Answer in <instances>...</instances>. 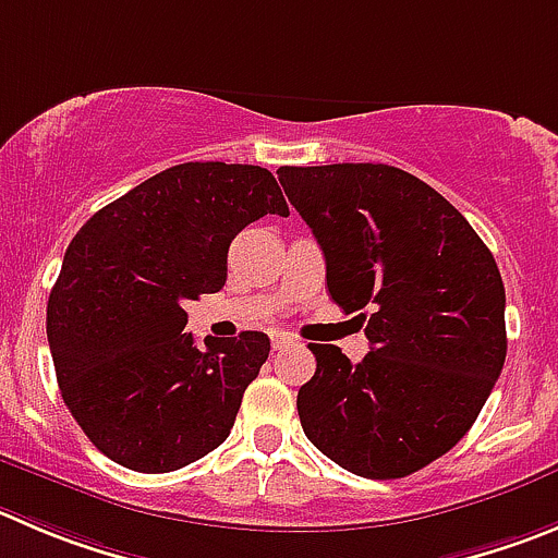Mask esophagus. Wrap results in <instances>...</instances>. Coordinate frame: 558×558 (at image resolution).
Listing matches in <instances>:
<instances>
[{"instance_id":"obj_1","label":"esophagus","mask_w":558,"mask_h":558,"mask_svg":"<svg viewBox=\"0 0 558 558\" xmlns=\"http://www.w3.org/2000/svg\"><path fill=\"white\" fill-rule=\"evenodd\" d=\"M270 342H274V350H284L290 348V344H295V339L284 331H276L274 337H270Z\"/></svg>"}]
</instances>
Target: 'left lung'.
Segmentation results:
<instances>
[{
	"label": "left lung",
	"instance_id": "obj_1",
	"mask_svg": "<svg viewBox=\"0 0 558 558\" xmlns=\"http://www.w3.org/2000/svg\"><path fill=\"white\" fill-rule=\"evenodd\" d=\"M326 257V284L362 312L369 353L310 344L299 389L306 438L344 471L400 480L471 429L504 359V282L490 248L424 180L386 163L279 167ZM371 315H366V310Z\"/></svg>",
	"mask_w": 558,
	"mask_h": 558
}]
</instances>
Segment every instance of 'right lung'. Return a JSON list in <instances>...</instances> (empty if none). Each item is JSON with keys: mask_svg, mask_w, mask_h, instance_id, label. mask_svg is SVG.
Returning <instances> with one entry per match:
<instances>
[{"mask_svg": "<svg viewBox=\"0 0 558 558\" xmlns=\"http://www.w3.org/2000/svg\"><path fill=\"white\" fill-rule=\"evenodd\" d=\"M290 216L274 174L189 161L100 208L68 246L46 310L68 411L109 460L167 474L227 441L270 353L263 331L183 333L185 301L219 293L238 232Z\"/></svg>", "mask_w": 558, "mask_h": 558, "instance_id": "obj_1", "label": "right lung"}]
</instances>
